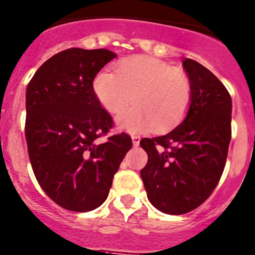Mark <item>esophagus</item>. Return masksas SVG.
Returning <instances> with one entry per match:
<instances>
[{
    "label": "esophagus",
    "mask_w": 255,
    "mask_h": 255,
    "mask_svg": "<svg viewBox=\"0 0 255 255\" xmlns=\"http://www.w3.org/2000/svg\"><path fill=\"white\" fill-rule=\"evenodd\" d=\"M131 139H132V145H134V146L139 145V143H140V136H139V135H132Z\"/></svg>",
    "instance_id": "34e87169"
}]
</instances>
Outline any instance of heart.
Segmentation results:
<instances>
[{"mask_svg":"<svg viewBox=\"0 0 255 255\" xmlns=\"http://www.w3.org/2000/svg\"><path fill=\"white\" fill-rule=\"evenodd\" d=\"M95 95L106 111H121L116 124L128 131L167 130L181 123L191 105V86L182 72L146 55L128 58L104 69L93 81Z\"/></svg>","mask_w":255,"mask_h":255,"instance_id":"heart-1","label":"heart"}]
</instances>
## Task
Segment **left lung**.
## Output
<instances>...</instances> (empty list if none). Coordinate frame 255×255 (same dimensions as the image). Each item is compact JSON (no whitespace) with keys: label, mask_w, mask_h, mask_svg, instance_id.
I'll return each mask as SVG.
<instances>
[{"label":"left lung","mask_w":255,"mask_h":255,"mask_svg":"<svg viewBox=\"0 0 255 255\" xmlns=\"http://www.w3.org/2000/svg\"><path fill=\"white\" fill-rule=\"evenodd\" d=\"M190 78L187 116L167 135L144 137L140 145L148 163L140 170L148 200L164 214L197 209L216 188L231 139V97L212 72L192 59L183 60Z\"/></svg>","instance_id":"left-lung-1"}]
</instances>
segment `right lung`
I'll return each instance as SVG.
<instances>
[{"label":"right lung","mask_w":255,"mask_h":255,"mask_svg":"<svg viewBox=\"0 0 255 255\" xmlns=\"http://www.w3.org/2000/svg\"><path fill=\"white\" fill-rule=\"evenodd\" d=\"M116 54L71 48L46 60L26 88L30 163L44 192L65 210L87 212L106 201L112 179L131 149L93 91V79Z\"/></svg>","instance_id":"1"}]
</instances>
